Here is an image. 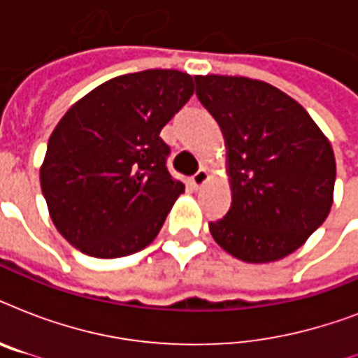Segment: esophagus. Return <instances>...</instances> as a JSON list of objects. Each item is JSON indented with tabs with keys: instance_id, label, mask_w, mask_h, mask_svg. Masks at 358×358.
Returning <instances> with one entry per match:
<instances>
[{
	"instance_id": "1",
	"label": "esophagus",
	"mask_w": 358,
	"mask_h": 358,
	"mask_svg": "<svg viewBox=\"0 0 358 358\" xmlns=\"http://www.w3.org/2000/svg\"><path fill=\"white\" fill-rule=\"evenodd\" d=\"M208 180H210V173H208V169H199V171L193 174L191 182H193V185H195V187H202V185L206 184Z\"/></svg>"
}]
</instances>
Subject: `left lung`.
Segmentation results:
<instances>
[{"label": "left lung", "instance_id": "left-lung-1", "mask_svg": "<svg viewBox=\"0 0 358 358\" xmlns=\"http://www.w3.org/2000/svg\"><path fill=\"white\" fill-rule=\"evenodd\" d=\"M196 96L227 146L232 204L213 239L247 264L292 255L327 219L336 162L305 108L266 81L195 76Z\"/></svg>", "mask_w": 358, "mask_h": 358}]
</instances>
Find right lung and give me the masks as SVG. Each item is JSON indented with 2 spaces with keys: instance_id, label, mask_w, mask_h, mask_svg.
Returning a JSON list of instances; mask_svg holds the SVG:
<instances>
[{
  "instance_id": "obj_1",
  "label": "right lung",
  "mask_w": 358,
  "mask_h": 358,
  "mask_svg": "<svg viewBox=\"0 0 358 358\" xmlns=\"http://www.w3.org/2000/svg\"><path fill=\"white\" fill-rule=\"evenodd\" d=\"M193 96L180 70L106 81L64 113L48 141L41 187L55 229L94 258H120L159 234L185 185L167 171L159 131Z\"/></svg>"
}]
</instances>
